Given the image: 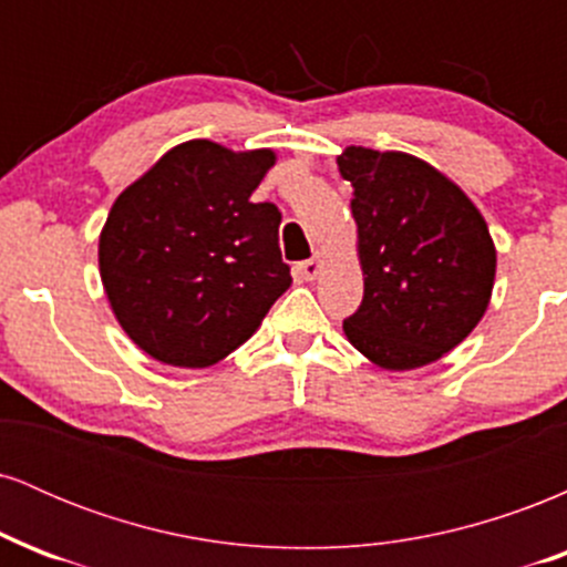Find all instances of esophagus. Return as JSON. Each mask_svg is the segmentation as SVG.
Here are the masks:
<instances>
[{"label": "esophagus", "mask_w": 567, "mask_h": 567, "mask_svg": "<svg viewBox=\"0 0 567 567\" xmlns=\"http://www.w3.org/2000/svg\"><path fill=\"white\" fill-rule=\"evenodd\" d=\"M320 269H322V256H320V252H317L315 258H309V261L298 264V275H301L306 282L317 279V275H320Z\"/></svg>", "instance_id": "obj_1"}]
</instances>
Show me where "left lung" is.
Returning <instances> with one entry per match:
<instances>
[{
	"label": "left lung",
	"instance_id": "left-lung-1",
	"mask_svg": "<svg viewBox=\"0 0 567 567\" xmlns=\"http://www.w3.org/2000/svg\"><path fill=\"white\" fill-rule=\"evenodd\" d=\"M338 173L354 188L365 296L343 333L383 370L442 360L483 320L496 282V245L458 184L405 152L347 146Z\"/></svg>",
	"mask_w": 567,
	"mask_h": 567
}]
</instances>
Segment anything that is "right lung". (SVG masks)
Instances as JSON below:
<instances>
[{
    "instance_id": "right-lung-1",
    "label": "right lung",
    "mask_w": 567,
    "mask_h": 567,
    "mask_svg": "<svg viewBox=\"0 0 567 567\" xmlns=\"http://www.w3.org/2000/svg\"><path fill=\"white\" fill-rule=\"evenodd\" d=\"M275 162L271 148L184 141L114 199L97 239L101 282L130 341L157 362L216 365L290 288L282 216L250 202Z\"/></svg>"
}]
</instances>
